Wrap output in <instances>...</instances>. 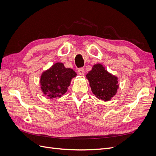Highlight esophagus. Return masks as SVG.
I'll use <instances>...</instances> for the list:
<instances>
[{
    "label": "esophagus",
    "instance_id": "esophagus-1",
    "mask_svg": "<svg viewBox=\"0 0 156 156\" xmlns=\"http://www.w3.org/2000/svg\"><path fill=\"white\" fill-rule=\"evenodd\" d=\"M78 73L79 75H83L84 74V73H85V70H84V69L83 68H81L78 69Z\"/></svg>",
    "mask_w": 156,
    "mask_h": 156
}]
</instances>
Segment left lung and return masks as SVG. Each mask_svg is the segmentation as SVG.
I'll list each match as a JSON object with an SVG mask.
<instances>
[{"label":"left lung","mask_w":156,"mask_h":156,"mask_svg":"<svg viewBox=\"0 0 156 156\" xmlns=\"http://www.w3.org/2000/svg\"><path fill=\"white\" fill-rule=\"evenodd\" d=\"M86 77L92 93L99 100L109 101L116 95L119 87L118 77L108 73L103 65L94 64Z\"/></svg>","instance_id":"1"}]
</instances>
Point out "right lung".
I'll return each instance as SVG.
<instances>
[{"label":"right lung","mask_w":156,"mask_h":156,"mask_svg":"<svg viewBox=\"0 0 156 156\" xmlns=\"http://www.w3.org/2000/svg\"><path fill=\"white\" fill-rule=\"evenodd\" d=\"M77 73L64 64L57 62L42 73L40 78L41 89L51 99L60 98L67 92L72 79Z\"/></svg>","instance_id":"right-lung-1"}]
</instances>
